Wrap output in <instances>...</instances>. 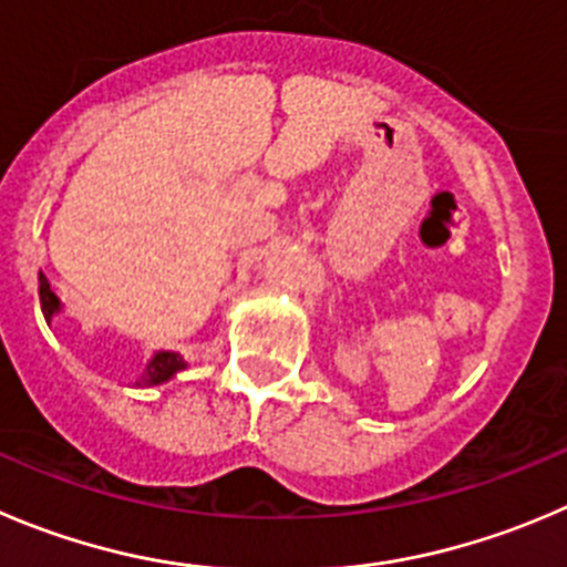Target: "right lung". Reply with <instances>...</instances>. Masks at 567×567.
<instances>
[{"instance_id":"add662e5","label":"right lung","mask_w":567,"mask_h":567,"mask_svg":"<svg viewBox=\"0 0 567 567\" xmlns=\"http://www.w3.org/2000/svg\"><path fill=\"white\" fill-rule=\"evenodd\" d=\"M38 298H41V311H44L47 326H52L55 315H61L63 303L55 292L50 289V280H47L44 272H38ZM188 364L183 361L181 353H172V350H155L153 359L144 364L142 379L136 381V386H158L166 384L169 379H175L181 370H186Z\"/></svg>"}]
</instances>
